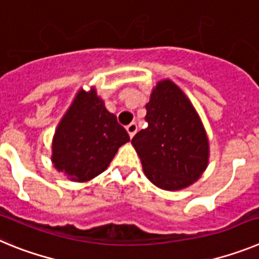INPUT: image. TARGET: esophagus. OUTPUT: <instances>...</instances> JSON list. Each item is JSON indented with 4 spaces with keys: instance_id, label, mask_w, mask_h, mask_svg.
Here are the masks:
<instances>
[{
    "instance_id": "esophagus-1",
    "label": "esophagus",
    "mask_w": 259,
    "mask_h": 259,
    "mask_svg": "<svg viewBox=\"0 0 259 259\" xmlns=\"http://www.w3.org/2000/svg\"><path fill=\"white\" fill-rule=\"evenodd\" d=\"M127 132H128V135H130V137H134L135 136V134H136L137 132V124L135 122H132V123H130V124L127 125Z\"/></svg>"
}]
</instances>
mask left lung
<instances>
[{
  "instance_id": "1",
  "label": "left lung",
  "mask_w": 259,
  "mask_h": 259,
  "mask_svg": "<svg viewBox=\"0 0 259 259\" xmlns=\"http://www.w3.org/2000/svg\"><path fill=\"white\" fill-rule=\"evenodd\" d=\"M145 107L148 127L131 141L144 174L164 191L187 188L209 162V139L197 111L168 79L158 81Z\"/></svg>"
}]
</instances>
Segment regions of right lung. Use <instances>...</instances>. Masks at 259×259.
<instances>
[{"label": "right lung", "mask_w": 259, "mask_h": 259, "mask_svg": "<svg viewBox=\"0 0 259 259\" xmlns=\"http://www.w3.org/2000/svg\"><path fill=\"white\" fill-rule=\"evenodd\" d=\"M128 141L127 131L107 111L96 89H80L53 137L52 162L70 180L88 182L106 170Z\"/></svg>", "instance_id": "add662e5"}]
</instances>
